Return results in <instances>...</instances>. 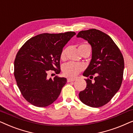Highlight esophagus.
<instances>
[{
	"mask_svg": "<svg viewBox=\"0 0 133 133\" xmlns=\"http://www.w3.org/2000/svg\"><path fill=\"white\" fill-rule=\"evenodd\" d=\"M75 80V79H73V78H68V82H72V81H74Z\"/></svg>",
	"mask_w": 133,
	"mask_h": 133,
	"instance_id": "esophagus-1",
	"label": "esophagus"
}]
</instances>
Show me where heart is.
<instances>
[{"label": "heart", "mask_w": 133, "mask_h": 133, "mask_svg": "<svg viewBox=\"0 0 133 133\" xmlns=\"http://www.w3.org/2000/svg\"><path fill=\"white\" fill-rule=\"evenodd\" d=\"M67 49H63L61 54V59H64L66 54ZM84 69V65L81 63L69 62L65 64L63 67V72L66 77L74 78L77 76Z\"/></svg>", "instance_id": "1"}]
</instances>
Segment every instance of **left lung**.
<instances>
[{
  "mask_svg": "<svg viewBox=\"0 0 133 133\" xmlns=\"http://www.w3.org/2000/svg\"><path fill=\"white\" fill-rule=\"evenodd\" d=\"M77 38L86 40L92 47V58L83 76L86 88L79 93V98L85 105L98 108L106 105L121 86L124 70V59L118 47L108 35L98 30L81 31Z\"/></svg>",
  "mask_w": 133,
  "mask_h": 133,
  "instance_id": "left-lung-1",
  "label": "left lung"
}]
</instances>
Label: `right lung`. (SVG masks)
Listing matches in <instances>:
<instances>
[{
	"instance_id": "add662e5",
	"label": "right lung",
	"mask_w": 133,
	"mask_h": 133,
	"mask_svg": "<svg viewBox=\"0 0 133 133\" xmlns=\"http://www.w3.org/2000/svg\"><path fill=\"white\" fill-rule=\"evenodd\" d=\"M74 31L42 33L28 39L18 51L14 75L25 99L38 107L53 103L61 93L67 79L56 76L47 78L50 70L60 73V58L63 47L75 35Z\"/></svg>"
}]
</instances>
